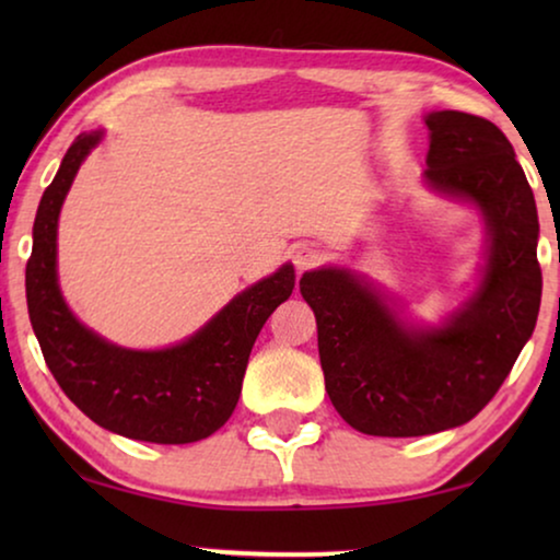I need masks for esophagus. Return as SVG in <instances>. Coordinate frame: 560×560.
Instances as JSON below:
<instances>
[{
  "mask_svg": "<svg viewBox=\"0 0 560 560\" xmlns=\"http://www.w3.org/2000/svg\"><path fill=\"white\" fill-rule=\"evenodd\" d=\"M320 262V252L316 247H311V244H301V247H295L293 252V265L298 272H305V270H313Z\"/></svg>",
  "mask_w": 560,
  "mask_h": 560,
  "instance_id": "esophagus-1",
  "label": "esophagus"
}]
</instances>
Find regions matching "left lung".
Returning <instances> with one entry per match:
<instances>
[{"label": "left lung", "instance_id": "left-lung-1", "mask_svg": "<svg viewBox=\"0 0 560 560\" xmlns=\"http://www.w3.org/2000/svg\"><path fill=\"white\" fill-rule=\"evenodd\" d=\"M425 125V183L485 213L477 293L443 326L412 328L359 275L324 267L301 278L334 408L357 431L387 439L469 423L533 336L542 293L538 211L508 137L464 112H433Z\"/></svg>", "mask_w": 560, "mask_h": 560}]
</instances>
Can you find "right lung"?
Segmentation results:
<instances>
[{
    "label": "right lung",
    "mask_w": 560,
    "mask_h": 560,
    "mask_svg": "<svg viewBox=\"0 0 560 560\" xmlns=\"http://www.w3.org/2000/svg\"><path fill=\"white\" fill-rule=\"evenodd\" d=\"M98 140L102 132L75 137L37 206L25 270L30 324L60 389L96 425L150 443L209 439L234 412L249 351L270 313L293 293L295 270L282 265L178 347L121 349L89 331L60 295L56 236L63 198Z\"/></svg>",
    "instance_id": "obj_1"
}]
</instances>
